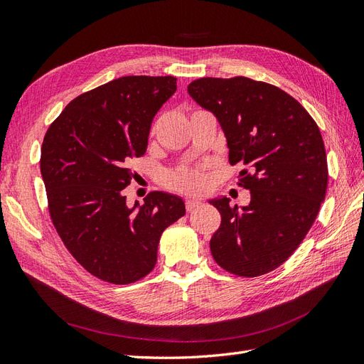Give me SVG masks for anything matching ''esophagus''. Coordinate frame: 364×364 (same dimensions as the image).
Here are the masks:
<instances>
[{"label": "esophagus", "instance_id": "obj_1", "mask_svg": "<svg viewBox=\"0 0 364 364\" xmlns=\"http://www.w3.org/2000/svg\"><path fill=\"white\" fill-rule=\"evenodd\" d=\"M198 206H201V201L198 200H186V210L192 212L193 209H197Z\"/></svg>", "mask_w": 364, "mask_h": 364}]
</instances>
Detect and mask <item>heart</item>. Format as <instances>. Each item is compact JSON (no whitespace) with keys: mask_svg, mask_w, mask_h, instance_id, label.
<instances>
[{"mask_svg":"<svg viewBox=\"0 0 364 364\" xmlns=\"http://www.w3.org/2000/svg\"><path fill=\"white\" fill-rule=\"evenodd\" d=\"M166 186L176 192L183 193H200L208 186L206 167L198 166H181L166 175Z\"/></svg>","mask_w":364,"mask_h":364,"instance_id":"b5f03b06","label":"heart"}]
</instances>
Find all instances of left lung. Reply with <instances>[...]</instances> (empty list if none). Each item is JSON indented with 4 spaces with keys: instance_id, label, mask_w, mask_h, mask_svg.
<instances>
[{
    "instance_id": "8db88e82",
    "label": "left lung",
    "mask_w": 364,
    "mask_h": 364,
    "mask_svg": "<svg viewBox=\"0 0 364 364\" xmlns=\"http://www.w3.org/2000/svg\"><path fill=\"white\" fill-rule=\"evenodd\" d=\"M189 95L215 114L225 130L229 163L241 164L246 208L212 200L221 225L210 238L220 267L245 278L282 266L307 235L328 191V160L314 118L277 86L247 77L198 78Z\"/></svg>"
}]
</instances>
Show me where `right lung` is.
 <instances>
[{"label": "right lung", "mask_w": 364, "mask_h": 364, "mask_svg": "<svg viewBox=\"0 0 364 364\" xmlns=\"http://www.w3.org/2000/svg\"><path fill=\"white\" fill-rule=\"evenodd\" d=\"M176 90L175 77H121L81 93L49 126L41 175L50 220L89 274L130 284L154 271L166 228L181 218V198L149 192L129 209L123 191L135 178L152 119Z\"/></svg>", "instance_id": "right-lung-1"}]
</instances>
